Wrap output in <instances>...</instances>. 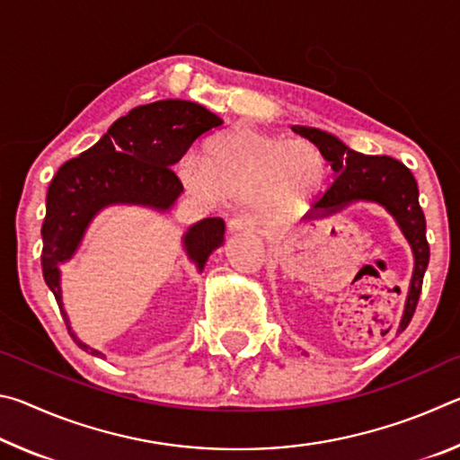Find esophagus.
Listing matches in <instances>:
<instances>
[{
	"label": "esophagus",
	"mask_w": 460,
	"mask_h": 460,
	"mask_svg": "<svg viewBox=\"0 0 460 460\" xmlns=\"http://www.w3.org/2000/svg\"><path fill=\"white\" fill-rule=\"evenodd\" d=\"M227 227L231 233H253L258 229V223H255V219H252L249 215H239L227 223Z\"/></svg>",
	"instance_id": "obj_1"
}]
</instances>
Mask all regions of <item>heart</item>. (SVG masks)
I'll return each instance as SVG.
<instances>
[{
	"mask_svg": "<svg viewBox=\"0 0 460 460\" xmlns=\"http://www.w3.org/2000/svg\"><path fill=\"white\" fill-rule=\"evenodd\" d=\"M184 189L221 205L252 200L263 221L288 223L305 215L324 190L329 162L306 139H288L241 123L215 137L207 160L186 154L178 164Z\"/></svg>",
	"mask_w": 460,
	"mask_h": 460,
	"instance_id": "1",
	"label": "heart"
}]
</instances>
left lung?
<instances>
[{
    "label": "left lung",
    "instance_id": "8db88e82",
    "mask_svg": "<svg viewBox=\"0 0 460 460\" xmlns=\"http://www.w3.org/2000/svg\"><path fill=\"white\" fill-rule=\"evenodd\" d=\"M296 134L308 137L321 147L326 162H331L334 181L323 199L314 202L305 221L329 219L345 211L355 202H376L394 217L402 235L414 255L406 305L398 324V332L406 331L422 292V279L430 260V247L426 241V219L418 200V184L414 174L402 162L389 155H365L355 152L337 136L308 126H292Z\"/></svg>",
    "mask_w": 460,
    "mask_h": 460
}]
</instances>
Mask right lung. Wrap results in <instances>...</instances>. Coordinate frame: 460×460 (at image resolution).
<instances>
[{
	"label": "right lung",
	"instance_id": "1",
	"mask_svg": "<svg viewBox=\"0 0 460 460\" xmlns=\"http://www.w3.org/2000/svg\"><path fill=\"white\" fill-rule=\"evenodd\" d=\"M223 119L207 107L184 99H162L139 105L113 123L79 158L65 162L46 194L42 225V271L73 341L93 357H105L73 331L62 302V263L79 252L95 217L109 207L129 205L168 213L182 192L172 166L197 137ZM225 241L223 219H202L182 235V249L202 271Z\"/></svg>",
	"mask_w": 460,
	"mask_h": 460
}]
</instances>
